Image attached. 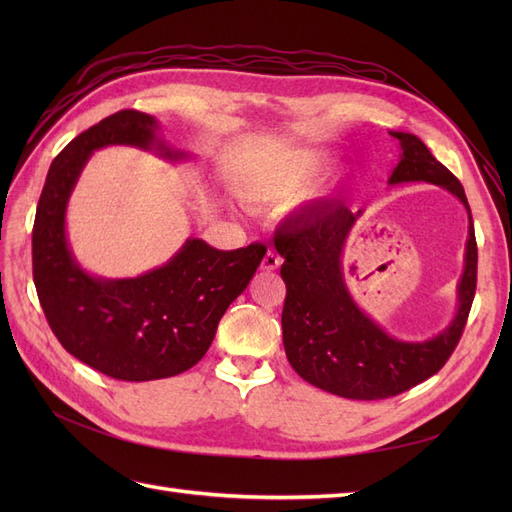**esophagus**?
<instances>
[{
  "label": "esophagus",
  "mask_w": 512,
  "mask_h": 512,
  "mask_svg": "<svg viewBox=\"0 0 512 512\" xmlns=\"http://www.w3.org/2000/svg\"><path fill=\"white\" fill-rule=\"evenodd\" d=\"M280 265H282V258L280 256H277L275 252H267L265 254V258H262V269H265V271H275V269H280Z\"/></svg>",
  "instance_id": "obj_1"
}]
</instances>
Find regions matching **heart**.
Wrapping results in <instances>:
<instances>
[{"label": "heart", "instance_id": "obj_1", "mask_svg": "<svg viewBox=\"0 0 512 512\" xmlns=\"http://www.w3.org/2000/svg\"><path fill=\"white\" fill-rule=\"evenodd\" d=\"M324 164L316 151H288L269 158L252 170L241 188V196L252 205H280L292 200L312 181Z\"/></svg>", "mask_w": 512, "mask_h": 512}]
</instances>
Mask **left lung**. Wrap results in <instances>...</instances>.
<instances>
[{
    "label": "left lung",
    "instance_id": "obj_1",
    "mask_svg": "<svg viewBox=\"0 0 512 512\" xmlns=\"http://www.w3.org/2000/svg\"><path fill=\"white\" fill-rule=\"evenodd\" d=\"M401 145V160L391 185L425 181L455 194L470 213L459 179L431 156L421 138L391 132ZM337 205L275 232V250L284 258L286 301L282 331L286 356L297 374L318 389L348 399H386L421 384L444 367L466 329L476 292V237L470 215L466 267L457 288L459 309L448 327L427 342H401L384 333L350 297L342 254L359 218Z\"/></svg>",
    "mask_w": 512,
    "mask_h": 512
}]
</instances>
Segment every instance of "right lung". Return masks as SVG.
<instances>
[{
	"mask_svg": "<svg viewBox=\"0 0 512 512\" xmlns=\"http://www.w3.org/2000/svg\"><path fill=\"white\" fill-rule=\"evenodd\" d=\"M158 121L141 111L102 119L53 160L38 200L32 260L34 284L49 327L72 356L115 380L177 376L209 350L218 322L254 277L267 247L252 243L222 252L188 239L166 265L132 280L85 273L68 247L66 207L85 162L106 145L183 153L158 138Z\"/></svg>",
	"mask_w": 512,
	"mask_h": 512,
	"instance_id": "right-lung-1",
	"label": "right lung"
}]
</instances>
